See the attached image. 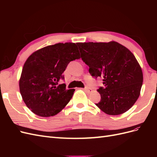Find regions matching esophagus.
I'll return each instance as SVG.
<instances>
[{"label":"esophagus","mask_w":157,"mask_h":157,"mask_svg":"<svg viewBox=\"0 0 157 157\" xmlns=\"http://www.w3.org/2000/svg\"><path fill=\"white\" fill-rule=\"evenodd\" d=\"M84 90H85V91H86L87 92H88V93H90L91 92H92V89H91L90 88H89V87H88V86H86L84 88Z\"/></svg>","instance_id":"34e87169"}]
</instances>
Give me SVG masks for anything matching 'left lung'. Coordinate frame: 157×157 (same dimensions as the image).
<instances>
[{
	"label": "left lung",
	"mask_w": 157,
	"mask_h": 157,
	"mask_svg": "<svg viewBox=\"0 0 157 157\" xmlns=\"http://www.w3.org/2000/svg\"><path fill=\"white\" fill-rule=\"evenodd\" d=\"M81 58L92 77L103 79L98 89L101 100L96 105L107 115L127 111L138 99L143 73L134 55L115 41L78 42Z\"/></svg>",
	"instance_id": "obj_1"
}]
</instances>
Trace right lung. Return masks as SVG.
I'll return each instance as SVG.
<instances>
[{
    "label": "right lung",
    "mask_w": 157,
    "mask_h": 157,
    "mask_svg": "<svg viewBox=\"0 0 157 157\" xmlns=\"http://www.w3.org/2000/svg\"><path fill=\"white\" fill-rule=\"evenodd\" d=\"M80 58L77 45L72 42L44 47L27 58L19 82L20 91L27 107L42 117L54 116L72 98L74 89L66 90L63 73L70 61Z\"/></svg>",
    "instance_id": "obj_1"
}]
</instances>
